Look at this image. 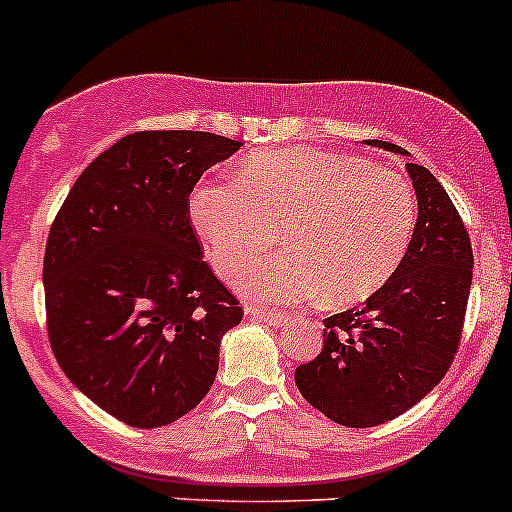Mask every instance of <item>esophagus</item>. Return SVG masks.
I'll return each instance as SVG.
<instances>
[{"label":"esophagus","mask_w":512,"mask_h":512,"mask_svg":"<svg viewBox=\"0 0 512 512\" xmlns=\"http://www.w3.org/2000/svg\"><path fill=\"white\" fill-rule=\"evenodd\" d=\"M250 314L252 317L262 319V322H270L272 327H282V324L289 319V314L285 312H275V309H262V307H252Z\"/></svg>","instance_id":"obj_1"}]
</instances>
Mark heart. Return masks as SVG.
Returning a JSON list of instances; mask_svg holds the SVG:
<instances>
[{"mask_svg": "<svg viewBox=\"0 0 512 512\" xmlns=\"http://www.w3.org/2000/svg\"><path fill=\"white\" fill-rule=\"evenodd\" d=\"M416 193L404 175L371 160L319 148H277L250 156L235 185L208 183L190 195V220L225 277L267 250L240 289L262 302L322 294L352 304L379 292L399 270L416 230Z\"/></svg>", "mask_w": 512, "mask_h": 512, "instance_id": "1", "label": "heart"}]
</instances>
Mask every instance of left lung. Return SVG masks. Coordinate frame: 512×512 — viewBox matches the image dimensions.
<instances>
[{
    "label": "left lung",
    "mask_w": 512,
    "mask_h": 512,
    "mask_svg": "<svg viewBox=\"0 0 512 512\" xmlns=\"http://www.w3.org/2000/svg\"><path fill=\"white\" fill-rule=\"evenodd\" d=\"M371 146L409 156L401 146ZM418 220L406 257L364 304L324 319L322 352L294 371L314 409L349 428L391 421L418 404L456 359L473 280L466 225L428 168L406 163Z\"/></svg>",
    "instance_id": "1"
}]
</instances>
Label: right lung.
<instances>
[{
	"label": "right lung",
	"mask_w": 512,
	"mask_h": 512,
	"mask_svg": "<svg viewBox=\"0 0 512 512\" xmlns=\"http://www.w3.org/2000/svg\"><path fill=\"white\" fill-rule=\"evenodd\" d=\"M240 141L138 131L74 183L44 252L46 332L71 384L118 421L158 428L193 411L242 304L215 277L190 193Z\"/></svg>",
	"instance_id": "obj_1"
}]
</instances>
